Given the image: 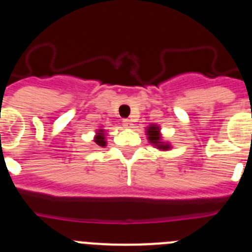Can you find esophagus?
<instances>
[{
  "mask_svg": "<svg viewBox=\"0 0 252 252\" xmlns=\"http://www.w3.org/2000/svg\"><path fill=\"white\" fill-rule=\"evenodd\" d=\"M123 124L126 128H131L133 126V122H131V119H123Z\"/></svg>",
  "mask_w": 252,
  "mask_h": 252,
  "instance_id": "34e87169",
  "label": "esophagus"
}]
</instances>
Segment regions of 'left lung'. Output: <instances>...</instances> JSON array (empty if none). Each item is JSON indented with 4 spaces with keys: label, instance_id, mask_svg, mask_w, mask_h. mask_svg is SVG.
Here are the masks:
<instances>
[{
    "label": "left lung",
    "instance_id": "left-lung-1",
    "mask_svg": "<svg viewBox=\"0 0 252 252\" xmlns=\"http://www.w3.org/2000/svg\"><path fill=\"white\" fill-rule=\"evenodd\" d=\"M146 135H148L149 143L153 144L154 146H156L160 150H168V149H171L170 144L162 141V138H161L160 134V126H155V124H151L150 126L146 128Z\"/></svg>",
    "mask_w": 252,
    "mask_h": 252
}]
</instances>
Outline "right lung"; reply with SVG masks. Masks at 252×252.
Instances as JSON below:
<instances>
[{
    "instance_id": "add662e5",
    "label": "right lung",
    "mask_w": 252,
    "mask_h": 252,
    "mask_svg": "<svg viewBox=\"0 0 252 252\" xmlns=\"http://www.w3.org/2000/svg\"><path fill=\"white\" fill-rule=\"evenodd\" d=\"M94 143H96L98 146H106L107 145L106 134H104L103 129H98V130H97L96 136H94Z\"/></svg>"
}]
</instances>
